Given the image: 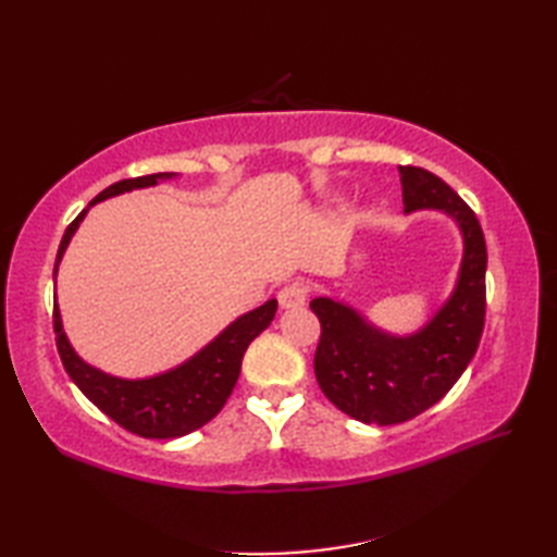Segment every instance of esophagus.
Segmentation results:
<instances>
[{
    "label": "esophagus",
    "instance_id": "1",
    "mask_svg": "<svg viewBox=\"0 0 557 557\" xmlns=\"http://www.w3.org/2000/svg\"><path fill=\"white\" fill-rule=\"evenodd\" d=\"M309 292H311V287L306 285V282H292V285L280 289V294H277L280 306L282 309H301L306 299H309Z\"/></svg>",
    "mask_w": 557,
    "mask_h": 557
}]
</instances>
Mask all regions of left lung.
Here are the masks:
<instances>
[{
	"mask_svg": "<svg viewBox=\"0 0 557 557\" xmlns=\"http://www.w3.org/2000/svg\"><path fill=\"white\" fill-rule=\"evenodd\" d=\"M405 212L435 208L453 215L465 236L459 280L441 311L417 335L393 337L369 325L349 306L318 297L321 321L313 369L333 405L363 423L393 425L441 401L479 349L486 321V239L465 200L441 176L401 164Z\"/></svg>",
	"mask_w": 557,
	"mask_h": 557,
	"instance_id": "left-lung-1",
	"label": "left lung"
}]
</instances>
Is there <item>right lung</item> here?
Segmentation results:
<instances>
[{"instance_id": "right-lung-1", "label": "right lung", "mask_w": 557, "mask_h": 557, "mask_svg": "<svg viewBox=\"0 0 557 557\" xmlns=\"http://www.w3.org/2000/svg\"><path fill=\"white\" fill-rule=\"evenodd\" d=\"M172 172H158L134 176V180H122L92 198L90 206H96L98 200H104L110 196L132 191V188L156 186L160 180H172ZM88 208L66 227L57 251L54 275L71 236L78 230L81 220L86 218ZM275 311L277 301H265L263 306H258L256 311L236 318L222 335H218L206 349H200L196 357H191L186 363L176 366V369L168 373L144 377V381H124V377L108 375L92 369L86 361H81L78 354L71 349L64 335L62 315H59L57 304L52 323L59 357H62L69 377L78 385L81 393L128 433L140 437H158V441H162V437H180L198 431L200 425H206L212 417H218V411L232 395L236 377H239L242 359L248 345H251V342L270 325L272 318H275Z\"/></svg>"}]
</instances>
